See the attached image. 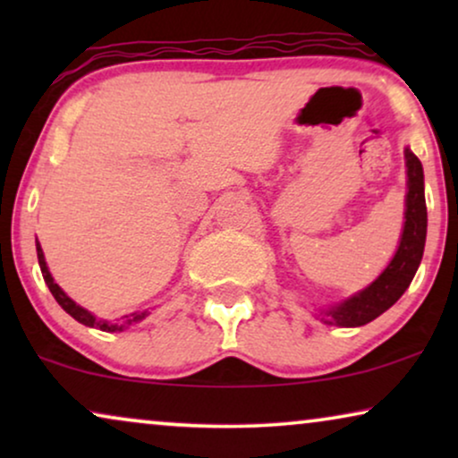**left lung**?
I'll return each instance as SVG.
<instances>
[{"instance_id":"8db88e82","label":"left lung","mask_w":458,"mask_h":458,"mask_svg":"<svg viewBox=\"0 0 458 458\" xmlns=\"http://www.w3.org/2000/svg\"><path fill=\"white\" fill-rule=\"evenodd\" d=\"M406 160V198H404V227L400 233L396 254L390 265L371 281L365 290L352 293L342 302L321 309V321L337 327H360L371 323L381 312L398 302L415 277L423 259L425 235H428V208H425V185L421 160L404 148Z\"/></svg>"}]
</instances>
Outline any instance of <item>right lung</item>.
Here are the masks:
<instances>
[{
  "label": "right lung",
  "instance_id": "obj_1",
  "mask_svg": "<svg viewBox=\"0 0 458 458\" xmlns=\"http://www.w3.org/2000/svg\"><path fill=\"white\" fill-rule=\"evenodd\" d=\"M37 246V259H39V267H41V273H43V279H46V284L49 287V292H52V296L55 298V302H58L62 309H64L68 315H71L74 321L87 325V327H96V329H102V331H124L129 327V325L133 323H140L143 321L149 315V310H137V312H131V315L124 317L123 323H112V321H106V318H98L93 312H89L83 306H79L74 302L72 298H68L64 290L55 284L52 273H49L47 268V262H46V256H43V250H41V243L35 242Z\"/></svg>",
  "mask_w": 458,
  "mask_h": 458
}]
</instances>
